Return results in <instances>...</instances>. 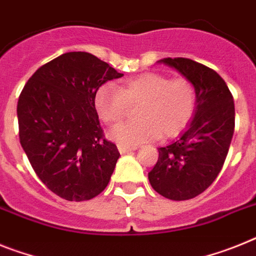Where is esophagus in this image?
Here are the masks:
<instances>
[{"instance_id": "34e87169", "label": "esophagus", "mask_w": 256, "mask_h": 256, "mask_svg": "<svg viewBox=\"0 0 256 256\" xmlns=\"http://www.w3.org/2000/svg\"><path fill=\"white\" fill-rule=\"evenodd\" d=\"M134 150H136V147H126V146H118V151H120V154H128V152L134 151Z\"/></svg>"}]
</instances>
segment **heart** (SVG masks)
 Here are the masks:
<instances>
[{
    "label": "heart",
    "mask_w": 256,
    "mask_h": 256,
    "mask_svg": "<svg viewBox=\"0 0 256 256\" xmlns=\"http://www.w3.org/2000/svg\"><path fill=\"white\" fill-rule=\"evenodd\" d=\"M196 94L190 80L168 79L158 72H144L113 86H102L94 96L98 118L116 126L136 106V122L124 124L109 134L120 146L134 147L158 138L178 135L194 116Z\"/></svg>",
    "instance_id": "1"
}]
</instances>
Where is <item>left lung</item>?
<instances>
[{"instance_id": "obj_1", "label": "left lung", "mask_w": 256, "mask_h": 256, "mask_svg": "<svg viewBox=\"0 0 256 256\" xmlns=\"http://www.w3.org/2000/svg\"><path fill=\"white\" fill-rule=\"evenodd\" d=\"M195 88L194 118L180 138L158 148V160L148 180L156 192L170 200L202 194L220 173L234 132V102L218 72L188 58H162Z\"/></svg>"}]
</instances>
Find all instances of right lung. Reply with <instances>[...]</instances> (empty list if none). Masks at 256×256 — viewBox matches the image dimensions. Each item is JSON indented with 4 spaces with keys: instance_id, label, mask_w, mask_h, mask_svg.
<instances>
[{
    "instance_id": "1",
    "label": "right lung",
    "mask_w": 256,
    "mask_h": 256,
    "mask_svg": "<svg viewBox=\"0 0 256 256\" xmlns=\"http://www.w3.org/2000/svg\"><path fill=\"white\" fill-rule=\"evenodd\" d=\"M121 72L87 52H68L26 83L16 114L19 140L40 181L70 202L108 186L120 152L104 138L94 96Z\"/></svg>"
}]
</instances>
